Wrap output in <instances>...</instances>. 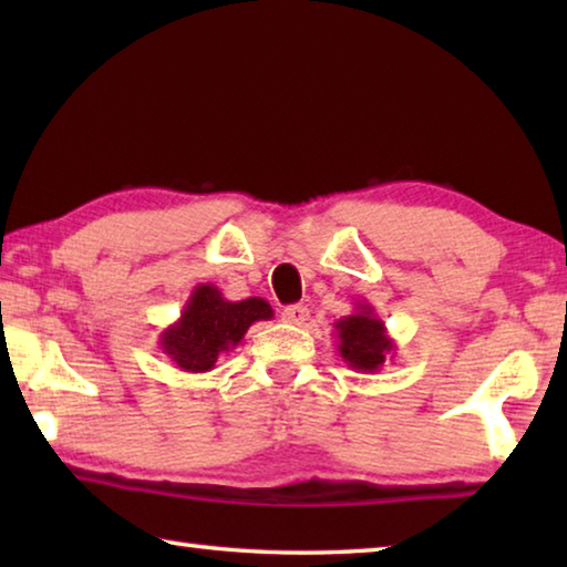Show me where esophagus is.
<instances>
[{
    "label": "esophagus",
    "instance_id": "34e87169",
    "mask_svg": "<svg viewBox=\"0 0 567 567\" xmlns=\"http://www.w3.org/2000/svg\"><path fill=\"white\" fill-rule=\"evenodd\" d=\"M282 320H285V322H292V324H305L307 320H310V307H307V305H290V307H285Z\"/></svg>",
    "mask_w": 567,
    "mask_h": 567
}]
</instances>
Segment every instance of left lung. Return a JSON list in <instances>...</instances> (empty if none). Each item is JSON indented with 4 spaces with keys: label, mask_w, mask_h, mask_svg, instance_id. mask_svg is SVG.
<instances>
[{
    "label": "left lung",
    "mask_w": 567,
    "mask_h": 567,
    "mask_svg": "<svg viewBox=\"0 0 567 567\" xmlns=\"http://www.w3.org/2000/svg\"><path fill=\"white\" fill-rule=\"evenodd\" d=\"M340 358L358 372H378L395 352V340L388 334L385 322L368 302L354 305V312L334 322Z\"/></svg>",
    "instance_id": "left-lung-1"
}]
</instances>
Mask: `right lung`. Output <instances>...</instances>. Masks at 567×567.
Segmentation results:
<instances>
[{"instance_id": "right-lung-1", "label": "right lung", "mask_w": 567, "mask_h": 567, "mask_svg": "<svg viewBox=\"0 0 567 567\" xmlns=\"http://www.w3.org/2000/svg\"><path fill=\"white\" fill-rule=\"evenodd\" d=\"M272 315L262 297L229 302L215 285L203 282L192 290L179 320L162 330L159 348L182 372H209L219 354L235 350L255 322Z\"/></svg>"}]
</instances>
